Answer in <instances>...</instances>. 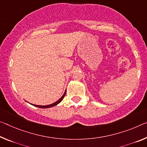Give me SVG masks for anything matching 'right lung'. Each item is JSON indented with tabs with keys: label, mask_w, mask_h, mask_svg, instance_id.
Listing matches in <instances>:
<instances>
[{
	"label": "right lung",
	"mask_w": 147,
	"mask_h": 147,
	"mask_svg": "<svg viewBox=\"0 0 147 147\" xmlns=\"http://www.w3.org/2000/svg\"><path fill=\"white\" fill-rule=\"evenodd\" d=\"M65 94H66V91H65V93H64V94L62 95V97H61V98H60L59 100H58V101H55V103H52V104H50V105H44V106H42V105H33V104H31V105H32L33 106H34V107H39V108H42V109H46V108H50V107H54V106H55V105H57V104H59L60 102H61L62 100H63V99L64 98V97H65Z\"/></svg>",
	"instance_id": "add662e5"
}]
</instances>
